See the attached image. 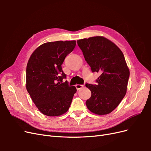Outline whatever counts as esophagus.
Returning <instances> with one entry per match:
<instances>
[{"label":"esophagus","instance_id":"1","mask_svg":"<svg viewBox=\"0 0 151 151\" xmlns=\"http://www.w3.org/2000/svg\"><path fill=\"white\" fill-rule=\"evenodd\" d=\"M76 89L77 90H79V89H82L83 88H84V85H82V84H76Z\"/></svg>","mask_w":151,"mask_h":151}]
</instances>
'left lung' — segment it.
Returning a JSON list of instances; mask_svg holds the SVG:
<instances>
[{
  "label": "left lung",
  "instance_id": "1",
  "mask_svg": "<svg viewBox=\"0 0 151 151\" xmlns=\"http://www.w3.org/2000/svg\"><path fill=\"white\" fill-rule=\"evenodd\" d=\"M77 42L92 72L101 73L97 85L86 84L91 92L86 106L96 115H107L118 106L127 93L130 71L124 55L115 43L103 36Z\"/></svg>",
  "mask_w": 151,
  "mask_h": 151
}]
</instances>
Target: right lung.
Listing matches in <instances>:
<instances>
[{
    "label": "right lung",
    "mask_w": 151,
    "mask_h": 151,
    "mask_svg": "<svg viewBox=\"0 0 151 151\" xmlns=\"http://www.w3.org/2000/svg\"><path fill=\"white\" fill-rule=\"evenodd\" d=\"M75 40L42 44L31 54L26 67V87L36 106L48 116H58L69 108L77 89L62 80V64L73 51Z\"/></svg>",
    "instance_id": "right-lung-1"
}]
</instances>
